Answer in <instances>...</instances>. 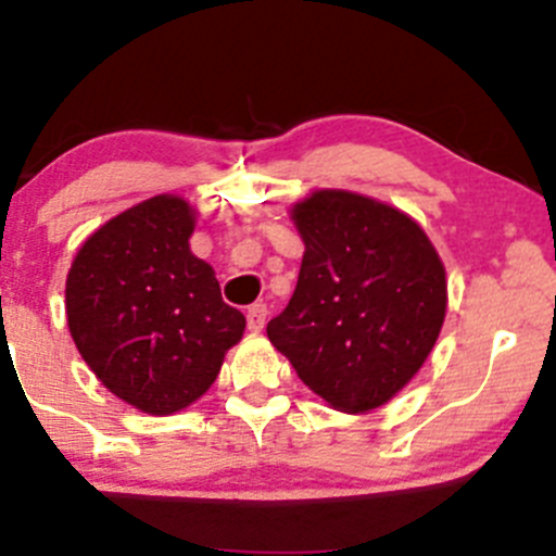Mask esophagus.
<instances>
[{"label":"esophagus","mask_w":556,"mask_h":556,"mask_svg":"<svg viewBox=\"0 0 556 556\" xmlns=\"http://www.w3.org/2000/svg\"><path fill=\"white\" fill-rule=\"evenodd\" d=\"M266 304H252L250 309H247V328H250L252 333H257V330H263V325H266Z\"/></svg>","instance_id":"obj_1"}]
</instances>
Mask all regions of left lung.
I'll return each instance as SVG.
<instances>
[{
  "label": "left lung",
  "instance_id": "left-lung-1",
  "mask_svg": "<svg viewBox=\"0 0 556 556\" xmlns=\"http://www.w3.org/2000/svg\"><path fill=\"white\" fill-rule=\"evenodd\" d=\"M293 220L306 252L268 341L333 408H379L439 339L444 263L412 217L350 190H314L293 206Z\"/></svg>",
  "mask_w": 556,
  "mask_h": 556
}]
</instances>
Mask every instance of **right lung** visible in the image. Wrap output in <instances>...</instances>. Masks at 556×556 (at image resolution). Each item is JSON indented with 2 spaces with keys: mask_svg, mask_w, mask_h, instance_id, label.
Wrapping results in <instances>:
<instances>
[{
  "mask_svg": "<svg viewBox=\"0 0 556 556\" xmlns=\"http://www.w3.org/2000/svg\"><path fill=\"white\" fill-rule=\"evenodd\" d=\"M195 215L153 195L86 239L66 274V323L99 382L144 414H174L217 379L244 314L190 252Z\"/></svg>",
  "mask_w": 556,
  "mask_h": 556,
  "instance_id": "right-lung-1",
  "label": "right lung"
}]
</instances>
